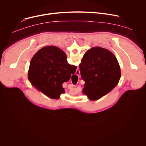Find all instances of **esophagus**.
Segmentation results:
<instances>
[{
  "instance_id": "1",
  "label": "esophagus",
  "mask_w": 146,
  "mask_h": 146,
  "mask_svg": "<svg viewBox=\"0 0 146 146\" xmlns=\"http://www.w3.org/2000/svg\"><path fill=\"white\" fill-rule=\"evenodd\" d=\"M76 75H78H78L79 74V73H80V72H79V71L77 70V71H76Z\"/></svg>"
}]
</instances>
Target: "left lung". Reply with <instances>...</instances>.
I'll use <instances>...</instances> for the list:
<instances>
[{"instance_id":"1","label":"left lung","mask_w":146,"mask_h":146,"mask_svg":"<svg viewBox=\"0 0 146 146\" xmlns=\"http://www.w3.org/2000/svg\"><path fill=\"white\" fill-rule=\"evenodd\" d=\"M79 69L85 80L83 92L91 100H96L115 86L121 77L117 58L109 50L96 47L83 56Z\"/></svg>"}]
</instances>
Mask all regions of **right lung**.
Here are the masks:
<instances>
[{
	"mask_svg": "<svg viewBox=\"0 0 146 146\" xmlns=\"http://www.w3.org/2000/svg\"><path fill=\"white\" fill-rule=\"evenodd\" d=\"M66 58V53L55 46L40 50L30 63L28 77L31 82L45 95L57 98L64 92L63 83L69 80L77 68L69 64Z\"/></svg>",
	"mask_w": 146,
	"mask_h": 146,
	"instance_id": "add662e5",
	"label": "right lung"
}]
</instances>
